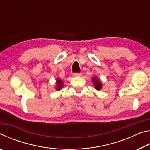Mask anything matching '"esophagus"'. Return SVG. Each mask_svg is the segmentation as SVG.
Returning <instances> with one entry per match:
<instances>
[{"label":"esophagus","mask_w":150,"mask_h":150,"mask_svg":"<svg viewBox=\"0 0 150 150\" xmlns=\"http://www.w3.org/2000/svg\"><path fill=\"white\" fill-rule=\"evenodd\" d=\"M81 73H73V76H75V77H77V76H81Z\"/></svg>","instance_id":"1"}]
</instances>
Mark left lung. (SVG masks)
<instances>
[{"instance_id": "obj_1", "label": "left lung", "mask_w": 150, "mask_h": 150, "mask_svg": "<svg viewBox=\"0 0 150 150\" xmlns=\"http://www.w3.org/2000/svg\"><path fill=\"white\" fill-rule=\"evenodd\" d=\"M93 81L94 85H95V87L96 89L100 90L101 88H102V85H101V83L100 82V80H98L96 78L94 77L93 79Z\"/></svg>"}]
</instances>
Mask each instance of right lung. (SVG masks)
I'll return each instance as SVG.
<instances>
[{"instance_id": "1", "label": "right lung", "mask_w": 150, "mask_h": 150, "mask_svg": "<svg viewBox=\"0 0 150 150\" xmlns=\"http://www.w3.org/2000/svg\"><path fill=\"white\" fill-rule=\"evenodd\" d=\"M62 86H63V83H62V80L57 79V87H56V89L57 90H60Z\"/></svg>"}]
</instances>
